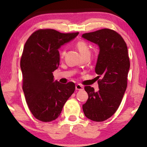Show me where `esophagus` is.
I'll return each instance as SVG.
<instances>
[{
	"instance_id": "1",
	"label": "esophagus",
	"mask_w": 147,
	"mask_h": 147,
	"mask_svg": "<svg viewBox=\"0 0 147 147\" xmlns=\"http://www.w3.org/2000/svg\"><path fill=\"white\" fill-rule=\"evenodd\" d=\"M76 90H83L84 89V87L82 86H81L80 84H76Z\"/></svg>"
}]
</instances>
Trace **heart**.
I'll return each mask as SVG.
<instances>
[{
	"instance_id": "heart-1",
	"label": "heart",
	"mask_w": 147,
	"mask_h": 147,
	"mask_svg": "<svg viewBox=\"0 0 147 147\" xmlns=\"http://www.w3.org/2000/svg\"><path fill=\"white\" fill-rule=\"evenodd\" d=\"M76 47L80 52V53L81 54L82 56H86V55H90L91 51L88 45L87 44L85 41H78L76 43ZM65 54V51H63L61 52V56H63Z\"/></svg>"
}]
</instances>
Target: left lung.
<instances>
[{"label": "left lung", "mask_w": 147, "mask_h": 147, "mask_svg": "<svg viewBox=\"0 0 147 147\" xmlns=\"http://www.w3.org/2000/svg\"><path fill=\"white\" fill-rule=\"evenodd\" d=\"M82 37L97 44L100 49L95 67L99 90L95 92L93 88L85 86L88 99L83 104V111L87 118L102 122L117 110L127 87L128 48L121 35L111 29L86 33Z\"/></svg>", "instance_id": "8db88e82"}]
</instances>
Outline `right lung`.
<instances>
[{
  "mask_svg": "<svg viewBox=\"0 0 147 147\" xmlns=\"http://www.w3.org/2000/svg\"><path fill=\"white\" fill-rule=\"evenodd\" d=\"M78 34L39 29L32 34L24 45L20 62L23 89L29 109L39 121L51 122L58 118L75 90L74 82H54L53 72L59 65L58 49Z\"/></svg>",
  "mask_w": 147,
  "mask_h": 147,
  "instance_id": "add662e5",
  "label": "right lung"
}]
</instances>
